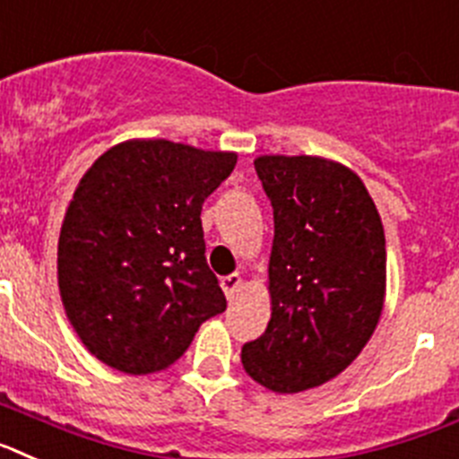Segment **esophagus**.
Here are the masks:
<instances>
[{
  "label": "esophagus",
  "mask_w": 459,
  "mask_h": 459,
  "mask_svg": "<svg viewBox=\"0 0 459 459\" xmlns=\"http://www.w3.org/2000/svg\"><path fill=\"white\" fill-rule=\"evenodd\" d=\"M221 289H224V293H226V298H235V293H238V290L242 289V277L238 273H233V274H229V277H224L221 279Z\"/></svg>",
  "instance_id": "34e87169"
}]
</instances>
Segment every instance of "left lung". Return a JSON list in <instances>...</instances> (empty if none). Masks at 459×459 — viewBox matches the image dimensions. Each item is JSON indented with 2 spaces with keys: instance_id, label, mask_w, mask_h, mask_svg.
<instances>
[{
  "instance_id": "1",
  "label": "left lung",
  "mask_w": 459,
  "mask_h": 459,
  "mask_svg": "<svg viewBox=\"0 0 459 459\" xmlns=\"http://www.w3.org/2000/svg\"><path fill=\"white\" fill-rule=\"evenodd\" d=\"M273 203L270 321L242 346V368L273 393L316 388L344 372L385 300V235L362 180L324 157L254 159Z\"/></svg>"
}]
</instances>
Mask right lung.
<instances>
[{
	"label": "right lung",
	"mask_w": 459,
	"mask_h": 459,
	"mask_svg": "<svg viewBox=\"0 0 459 459\" xmlns=\"http://www.w3.org/2000/svg\"><path fill=\"white\" fill-rule=\"evenodd\" d=\"M235 163V152L134 138L78 182L59 230V296L85 349L108 368L161 372L226 309L201 210Z\"/></svg>",
	"instance_id": "1"
}]
</instances>
